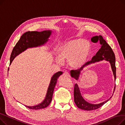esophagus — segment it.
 I'll return each instance as SVG.
<instances>
[{
	"label": "esophagus",
	"instance_id": "34e87169",
	"mask_svg": "<svg viewBox=\"0 0 125 125\" xmlns=\"http://www.w3.org/2000/svg\"><path fill=\"white\" fill-rule=\"evenodd\" d=\"M64 75L66 77H70V74L68 73V72H65L64 73Z\"/></svg>",
	"mask_w": 125,
	"mask_h": 125
}]
</instances>
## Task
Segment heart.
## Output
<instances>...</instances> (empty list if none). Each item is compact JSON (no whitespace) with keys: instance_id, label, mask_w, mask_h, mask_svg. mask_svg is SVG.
I'll return each mask as SVG.
<instances>
[{"instance_id":"1","label":"heart","mask_w":125,"mask_h":125,"mask_svg":"<svg viewBox=\"0 0 125 125\" xmlns=\"http://www.w3.org/2000/svg\"><path fill=\"white\" fill-rule=\"evenodd\" d=\"M91 49V43L86 39H71L64 42L58 47L57 50L58 56L55 57V61L60 65L62 60H66L72 68H80L88 61Z\"/></svg>"}]
</instances>
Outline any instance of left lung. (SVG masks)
<instances>
[{"instance_id": "8db88e82", "label": "left lung", "mask_w": 125, "mask_h": 125, "mask_svg": "<svg viewBox=\"0 0 125 125\" xmlns=\"http://www.w3.org/2000/svg\"><path fill=\"white\" fill-rule=\"evenodd\" d=\"M91 41L94 42V41L95 42H97L98 41H99L100 44H101V48L98 51L96 55L94 56L92 60L87 62L86 64H84L83 66L81 67L80 69L71 70L70 71V75L72 77H73L76 80L79 79L81 72L83 70V69L88 65L95 63L96 62H99L103 60L109 62L110 64V66L111 69L113 72V74L115 77V81L116 80V67H115V57L114 52L109 45V44L106 42L103 39V37L101 35L95 36L91 38ZM115 84L114 89V92L115 91ZM112 95V96H113ZM111 96L109 99L103 102L100 103L99 104H91L85 100L81 95V91L78 84L76 83L74 85V101L77 107L80 109L85 110H92L97 109L100 108L102 105L108 101L110 98L112 97Z\"/></svg>"}]
</instances>
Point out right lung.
<instances>
[{"mask_svg":"<svg viewBox=\"0 0 125 125\" xmlns=\"http://www.w3.org/2000/svg\"><path fill=\"white\" fill-rule=\"evenodd\" d=\"M52 31L50 30H44L41 32L28 31L24 33L20 38L13 49L10 57V65L14 58L21 52L29 48L41 47L47 43L49 41ZM9 68H8V71ZM63 73L61 71L57 72L51 78V82L43 101L38 105L33 106L25 105L31 109H40L47 107L50 104L52 100L54 88L57 83L58 77Z\"/></svg>","mask_w":125,"mask_h":125,"instance_id":"add662e5","label":"right lung"}]
</instances>
